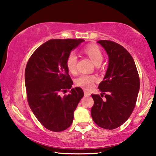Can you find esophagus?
Masks as SVG:
<instances>
[{
    "label": "esophagus",
    "instance_id": "1",
    "mask_svg": "<svg viewBox=\"0 0 156 156\" xmlns=\"http://www.w3.org/2000/svg\"><path fill=\"white\" fill-rule=\"evenodd\" d=\"M90 94H91L89 92H87V91H84V95L85 96H89Z\"/></svg>",
    "mask_w": 156,
    "mask_h": 156
}]
</instances>
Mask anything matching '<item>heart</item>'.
<instances>
[{
  "instance_id": "obj_1",
  "label": "heart",
  "mask_w": 156,
  "mask_h": 156,
  "mask_svg": "<svg viewBox=\"0 0 156 156\" xmlns=\"http://www.w3.org/2000/svg\"><path fill=\"white\" fill-rule=\"evenodd\" d=\"M82 51L86 55H88L96 65H99L103 59V54L102 51L97 44H87L83 48ZM77 62H78V57L76 53L71 52L67 55L65 64L68 71L72 74H76L77 73ZM95 79V76L92 75H81L76 80V84L78 87L89 90L93 87Z\"/></svg>"
}]
</instances>
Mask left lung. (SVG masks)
Listing matches in <instances>:
<instances>
[{
  "label": "left lung",
  "mask_w": 156,
  "mask_h": 156,
  "mask_svg": "<svg viewBox=\"0 0 156 156\" xmlns=\"http://www.w3.org/2000/svg\"><path fill=\"white\" fill-rule=\"evenodd\" d=\"M98 42L106 51L109 63L104 79L98 86L103 94H92L94 105L91 114L98 126L113 130L121 126L131 115L140 80L133 57L124 47L111 40Z\"/></svg>",
  "instance_id": "obj_1"
}]
</instances>
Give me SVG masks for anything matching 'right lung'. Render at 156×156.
<instances>
[{
	"label": "right lung",
	"instance_id": "right-lung-1",
	"mask_svg": "<svg viewBox=\"0 0 156 156\" xmlns=\"http://www.w3.org/2000/svg\"><path fill=\"white\" fill-rule=\"evenodd\" d=\"M83 41L50 39L34 52L26 64L25 82L28 105L39 122L51 131H63L70 126L75 110L83 97L80 87L60 96L73 83L66 67V58Z\"/></svg>",
	"mask_w": 156,
	"mask_h": 156
}]
</instances>
